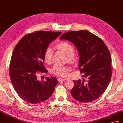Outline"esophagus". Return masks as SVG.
<instances>
[{"instance_id": "34e87169", "label": "esophagus", "mask_w": 123, "mask_h": 123, "mask_svg": "<svg viewBox=\"0 0 123 123\" xmlns=\"http://www.w3.org/2000/svg\"><path fill=\"white\" fill-rule=\"evenodd\" d=\"M58 80L59 82H62V81H64L65 80V79H63V78H59L58 79Z\"/></svg>"}]
</instances>
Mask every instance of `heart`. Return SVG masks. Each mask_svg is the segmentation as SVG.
Here are the masks:
<instances>
[{
    "mask_svg": "<svg viewBox=\"0 0 123 123\" xmlns=\"http://www.w3.org/2000/svg\"><path fill=\"white\" fill-rule=\"evenodd\" d=\"M56 48L60 51L67 55L66 60L70 64H74L79 58L78 53L74 51L73 45L68 41H62L56 45ZM53 56V50L50 47L45 49L44 52L43 58L44 61L49 64L52 61ZM70 68L67 66L55 65L51 68V72L58 76H65L68 74Z\"/></svg>",
    "mask_w": 123,
    "mask_h": 123,
    "instance_id": "b5f03b06",
    "label": "heart"
}]
</instances>
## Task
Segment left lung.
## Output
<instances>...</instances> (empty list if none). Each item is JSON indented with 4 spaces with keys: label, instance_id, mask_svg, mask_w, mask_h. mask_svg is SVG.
<instances>
[{
    "label": "left lung",
    "instance_id": "8db88e82",
    "mask_svg": "<svg viewBox=\"0 0 123 123\" xmlns=\"http://www.w3.org/2000/svg\"><path fill=\"white\" fill-rule=\"evenodd\" d=\"M60 40L75 45L80 55L79 69L83 73L81 81H73L71 94L81 103L92 102L106 90L112 77V58L106 44L99 37L87 30L72 31L61 36Z\"/></svg>",
    "mask_w": 123,
    "mask_h": 123
}]
</instances>
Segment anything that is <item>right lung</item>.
Wrapping results in <instances>:
<instances>
[{"label":"right lung","mask_w":123,"mask_h":123,"mask_svg":"<svg viewBox=\"0 0 123 123\" xmlns=\"http://www.w3.org/2000/svg\"><path fill=\"white\" fill-rule=\"evenodd\" d=\"M60 32L37 31L24 36L17 44L11 55L9 76L14 89L27 103L38 104L47 101L54 92L58 80L55 77L39 81L38 72L47 73L43 55L49 44Z\"/></svg>","instance_id":"obj_1"}]
</instances>
